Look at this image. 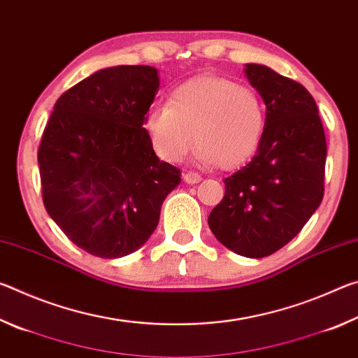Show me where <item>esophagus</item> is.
<instances>
[{"instance_id":"34e87169","label":"esophagus","mask_w":358,"mask_h":358,"mask_svg":"<svg viewBox=\"0 0 358 358\" xmlns=\"http://www.w3.org/2000/svg\"><path fill=\"white\" fill-rule=\"evenodd\" d=\"M201 180H202V177L199 173H196V172H186V173H183V181H185V183H187V185H197Z\"/></svg>"}]
</instances>
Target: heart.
Segmentation results:
<instances>
[{"label":"heart","instance_id":"1","mask_svg":"<svg viewBox=\"0 0 358 358\" xmlns=\"http://www.w3.org/2000/svg\"><path fill=\"white\" fill-rule=\"evenodd\" d=\"M265 106L251 88L205 74L178 85L171 106L151 107L143 126L157 156L178 162L194 143L196 159L234 171L257 153L265 131Z\"/></svg>","mask_w":358,"mask_h":358}]
</instances>
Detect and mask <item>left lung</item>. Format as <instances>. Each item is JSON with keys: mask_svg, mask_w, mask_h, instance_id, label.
I'll use <instances>...</instances> for the list:
<instances>
[{"mask_svg": "<svg viewBox=\"0 0 358 358\" xmlns=\"http://www.w3.org/2000/svg\"><path fill=\"white\" fill-rule=\"evenodd\" d=\"M245 74L266 107L264 138L250 164L224 178L208 226L230 251L260 259L287 245L319 208L327 142L303 85L256 63L245 64Z\"/></svg>", "mask_w": 358, "mask_h": 358, "instance_id": "1", "label": "left lung"}]
</instances>
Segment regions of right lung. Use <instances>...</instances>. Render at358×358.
I'll return each mask as SVG.
<instances>
[{"label":"right lung","instance_id":"add662e5","mask_svg":"<svg viewBox=\"0 0 358 358\" xmlns=\"http://www.w3.org/2000/svg\"><path fill=\"white\" fill-rule=\"evenodd\" d=\"M157 88L153 66L99 69L59 96L42 134L44 207L93 256L124 257L147 243L181 181L143 126Z\"/></svg>","mask_w":358,"mask_h":358}]
</instances>
